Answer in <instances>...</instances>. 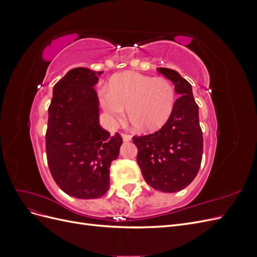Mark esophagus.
Wrapping results in <instances>:
<instances>
[{"mask_svg":"<svg viewBox=\"0 0 257 257\" xmlns=\"http://www.w3.org/2000/svg\"><path fill=\"white\" fill-rule=\"evenodd\" d=\"M121 136H122L123 142H130L131 139H132V137L130 135H127V134H121Z\"/></svg>","mask_w":257,"mask_h":257,"instance_id":"1","label":"esophagus"}]
</instances>
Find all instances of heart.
Wrapping results in <instances>:
<instances>
[{
	"instance_id": "obj_1",
	"label": "heart",
	"mask_w": 257,
	"mask_h": 257,
	"mask_svg": "<svg viewBox=\"0 0 257 257\" xmlns=\"http://www.w3.org/2000/svg\"><path fill=\"white\" fill-rule=\"evenodd\" d=\"M103 109L113 121L122 122L125 110L131 123L143 133L162 127L172 115L176 104L173 83L163 77L126 72L114 76L108 90L99 91Z\"/></svg>"
}]
</instances>
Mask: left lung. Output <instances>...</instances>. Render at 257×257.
Listing matches in <instances>:
<instances>
[{"mask_svg":"<svg viewBox=\"0 0 257 257\" xmlns=\"http://www.w3.org/2000/svg\"><path fill=\"white\" fill-rule=\"evenodd\" d=\"M158 72L175 84L180 96L164 125L153 134L134 136L133 143L146 182L154 190L175 193L186 188L198 173L203 158V132L190 82L174 69L159 67Z\"/></svg>","mask_w":257,"mask_h":257,"instance_id":"left-lung-1","label":"left lung"}]
</instances>
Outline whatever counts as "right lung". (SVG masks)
<instances>
[{"label": "right lung", "mask_w": 257, "mask_h": 257, "mask_svg": "<svg viewBox=\"0 0 257 257\" xmlns=\"http://www.w3.org/2000/svg\"><path fill=\"white\" fill-rule=\"evenodd\" d=\"M103 72L77 67L53 87L48 108L46 153L59 188L79 199L102 197L109 189V168L119 157L121 136L99 125L94 85Z\"/></svg>", "instance_id": "add662e5"}]
</instances>
